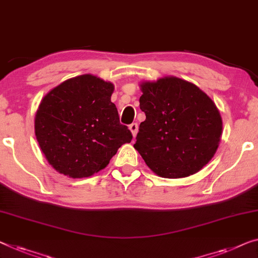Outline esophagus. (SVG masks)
Masks as SVG:
<instances>
[{"instance_id": "1", "label": "esophagus", "mask_w": 258, "mask_h": 258, "mask_svg": "<svg viewBox=\"0 0 258 258\" xmlns=\"http://www.w3.org/2000/svg\"><path fill=\"white\" fill-rule=\"evenodd\" d=\"M130 131L132 132L133 137L137 136V133H138V124H137V122H133V124L130 125Z\"/></svg>"}]
</instances>
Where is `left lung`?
<instances>
[{"label": "left lung", "mask_w": 258, "mask_h": 258, "mask_svg": "<svg viewBox=\"0 0 258 258\" xmlns=\"http://www.w3.org/2000/svg\"><path fill=\"white\" fill-rule=\"evenodd\" d=\"M146 114L134 148L151 170L164 178L194 175L219 147L222 120L205 92L185 80L166 76L140 84Z\"/></svg>", "instance_id": "1"}]
</instances>
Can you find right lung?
<instances>
[{
  "label": "right lung",
  "instance_id": "add662e5",
  "mask_svg": "<svg viewBox=\"0 0 258 258\" xmlns=\"http://www.w3.org/2000/svg\"><path fill=\"white\" fill-rule=\"evenodd\" d=\"M113 89L111 82L84 74L64 81L43 98L34 133L46 160L60 174L89 177L132 140L111 102Z\"/></svg>",
  "mask_w": 258,
  "mask_h": 258
}]
</instances>
